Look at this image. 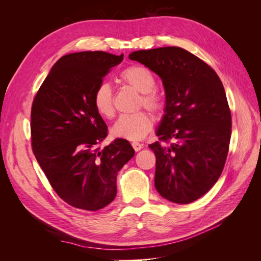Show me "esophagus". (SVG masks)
I'll return each mask as SVG.
<instances>
[{
    "instance_id": "1",
    "label": "esophagus",
    "mask_w": 261,
    "mask_h": 261,
    "mask_svg": "<svg viewBox=\"0 0 261 261\" xmlns=\"http://www.w3.org/2000/svg\"><path fill=\"white\" fill-rule=\"evenodd\" d=\"M132 146H133V148H134V150H135V151H139V150H141V149H143V147H144L143 144L136 143V141H134V143H132Z\"/></svg>"
}]
</instances>
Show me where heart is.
<instances>
[{
	"instance_id": "obj_1",
	"label": "heart",
	"mask_w": 261,
	"mask_h": 261,
	"mask_svg": "<svg viewBox=\"0 0 261 261\" xmlns=\"http://www.w3.org/2000/svg\"><path fill=\"white\" fill-rule=\"evenodd\" d=\"M120 80L141 93L139 107H145L153 113H162L165 101L162 94L153 88L155 78L150 70L140 65H132L120 74ZM92 105L96 112L103 118L115 115L113 91L108 84H100L92 96ZM153 127V118L147 112L140 111L133 114H123L112 126V135L116 138L136 141L145 138Z\"/></svg>"
}]
</instances>
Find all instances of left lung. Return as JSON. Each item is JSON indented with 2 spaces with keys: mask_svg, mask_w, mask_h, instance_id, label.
I'll return each mask as SVG.
<instances>
[{
  "mask_svg": "<svg viewBox=\"0 0 261 261\" xmlns=\"http://www.w3.org/2000/svg\"><path fill=\"white\" fill-rule=\"evenodd\" d=\"M129 59L154 72L165 90L160 141L149 145L155 189L172 202L191 203L217 183L226 161L232 117L223 85L207 63L178 46L135 51Z\"/></svg>",
  "mask_w": 261,
  "mask_h": 261,
  "instance_id": "1",
  "label": "left lung"
}]
</instances>
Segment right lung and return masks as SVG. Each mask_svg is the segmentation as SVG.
<instances>
[{"instance_id": "1", "label": "right lung", "mask_w": 261, "mask_h": 261, "mask_svg": "<svg viewBox=\"0 0 261 261\" xmlns=\"http://www.w3.org/2000/svg\"><path fill=\"white\" fill-rule=\"evenodd\" d=\"M124 55L85 51L62 57L39 88L31 107V146L54 192L69 206L96 211L116 196V176L135 154L116 138L100 150L108 126L92 96Z\"/></svg>"}]
</instances>
